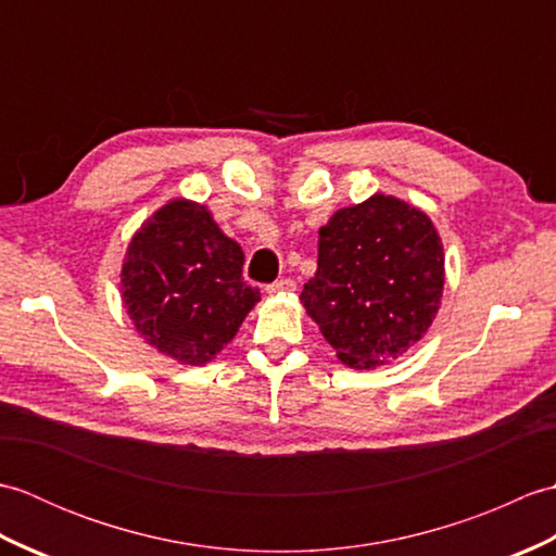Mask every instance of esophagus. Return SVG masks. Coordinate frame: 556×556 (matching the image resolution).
Listing matches in <instances>:
<instances>
[{"instance_id": "1", "label": "esophagus", "mask_w": 556, "mask_h": 556, "mask_svg": "<svg viewBox=\"0 0 556 556\" xmlns=\"http://www.w3.org/2000/svg\"><path fill=\"white\" fill-rule=\"evenodd\" d=\"M293 289H296V281H293V279H279V281H275V285H269L265 291L267 293H289Z\"/></svg>"}]
</instances>
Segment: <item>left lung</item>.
Listing matches in <instances>:
<instances>
[{
	"label": "left lung",
	"instance_id": "8db88e82",
	"mask_svg": "<svg viewBox=\"0 0 556 556\" xmlns=\"http://www.w3.org/2000/svg\"><path fill=\"white\" fill-rule=\"evenodd\" d=\"M444 248L422 210L375 193L337 210L317 241V271L301 301L337 358L387 365L422 339L440 311Z\"/></svg>",
	"mask_w": 556,
	"mask_h": 556
}]
</instances>
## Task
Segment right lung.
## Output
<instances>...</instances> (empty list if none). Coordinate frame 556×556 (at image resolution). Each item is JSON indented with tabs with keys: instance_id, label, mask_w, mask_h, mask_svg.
<instances>
[{
	"instance_id": "right-lung-1",
	"label": "right lung",
	"mask_w": 556,
	"mask_h": 556,
	"mask_svg": "<svg viewBox=\"0 0 556 556\" xmlns=\"http://www.w3.org/2000/svg\"><path fill=\"white\" fill-rule=\"evenodd\" d=\"M241 271V245L222 233L210 210L172 200L128 243L122 301L150 346L184 365H203L260 301Z\"/></svg>"
}]
</instances>
